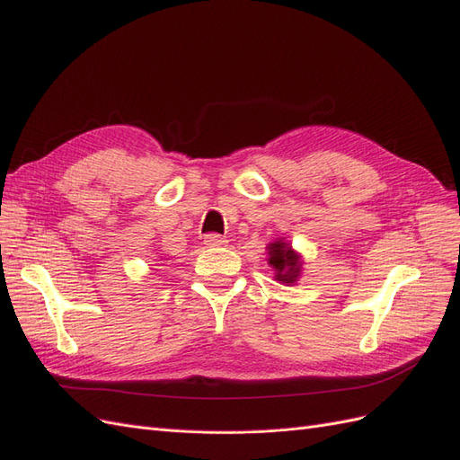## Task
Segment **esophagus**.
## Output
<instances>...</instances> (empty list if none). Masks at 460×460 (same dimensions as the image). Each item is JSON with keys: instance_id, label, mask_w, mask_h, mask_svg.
I'll list each match as a JSON object with an SVG mask.
<instances>
[{"instance_id": "esophagus-1", "label": "esophagus", "mask_w": 460, "mask_h": 460, "mask_svg": "<svg viewBox=\"0 0 460 460\" xmlns=\"http://www.w3.org/2000/svg\"><path fill=\"white\" fill-rule=\"evenodd\" d=\"M203 243H205L207 247H222V245H226V243H228V240L225 238V235H218V234H207L205 238H203Z\"/></svg>"}]
</instances>
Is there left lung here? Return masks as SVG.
<instances>
[{"label": "left lung", "instance_id": "1", "mask_svg": "<svg viewBox=\"0 0 460 460\" xmlns=\"http://www.w3.org/2000/svg\"><path fill=\"white\" fill-rule=\"evenodd\" d=\"M269 264L274 270V280L284 286H296L303 274V257L286 238H276L267 245Z\"/></svg>", "mask_w": 460, "mask_h": 460}]
</instances>
